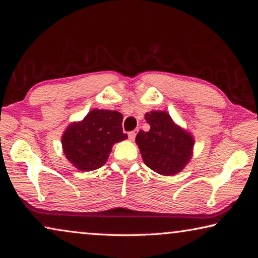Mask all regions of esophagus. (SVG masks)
I'll return each instance as SVG.
<instances>
[{
	"mask_svg": "<svg viewBox=\"0 0 258 258\" xmlns=\"http://www.w3.org/2000/svg\"><path fill=\"white\" fill-rule=\"evenodd\" d=\"M135 135H137V132H135V131H132V132H128V139L131 140V141H134Z\"/></svg>",
	"mask_w": 258,
	"mask_h": 258,
	"instance_id": "esophagus-1",
	"label": "esophagus"
}]
</instances>
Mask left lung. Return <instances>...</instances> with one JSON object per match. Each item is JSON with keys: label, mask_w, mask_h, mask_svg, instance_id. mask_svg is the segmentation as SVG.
I'll return each mask as SVG.
<instances>
[{"label": "left lung", "mask_w": 258, "mask_h": 258, "mask_svg": "<svg viewBox=\"0 0 258 258\" xmlns=\"http://www.w3.org/2000/svg\"><path fill=\"white\" fill-rule=\"evenodd\" d=\"M146 120L150 130L140 131L135 138L143 161L161 175H175L191 159L194 138L166 111L147 112Z\"/></svg>", "instance_id": "obj_1"}]
</instances>
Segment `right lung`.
I'll return each mask as SVG.
<instances>
[{
    "label": "right lung",
    "instance_id": "obj_1",
    "mask_svg": "<svg viewBox=\"0 0 258 258\" xmlns=\"http://www.w3.org/2000/svg\"><path fill=\"white\" fill-rule=\"evenodd\" d=\"M123 115L115 110L93 109L81 121H74L62 134L61 143L67 159L83 172L106 164L111 148L127 139L121 128Z\"/></svg>",
    "mask_w": 258,
    "mask_h": 258
}]
</instances>
